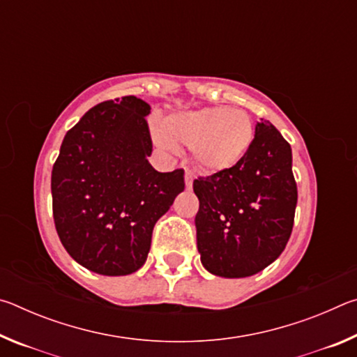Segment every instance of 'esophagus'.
<instances>
[{
    "label": "esophagus",
    "instance_id": "esophagus-1",
    "mask_svg": "<svg viewBox=\"0 0 357 357\" xmlns=\"http://www.w3.org/2000/svg\"><path fill=\"white\" fill-rule=\"evenodd\" d=\"M184 179H185V187L187 189H192V184H193V174L190 172H185L184 174Z\"/></svg>",
    "mask_w": 357,
    "mask_h": 357
}]
</instances>
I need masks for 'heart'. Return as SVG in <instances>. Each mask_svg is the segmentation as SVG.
Listing matches in <instances>:
<instances>
[{"label": "heart", "mask_w": 357, "mask_h": 357, "mask_svg": "<svg viewBox=\"0 0 357 357\" xmlns=\"http://www.w3.org/2000/svg\"><path fill=\"white\" fill-rule=\"evenodd\" d=\"M164 130L154 129L157 146L174 149V144L192 149L193 162L202 172L220 174L243 162L255 137L249 114L239 108L204 107L170 114Z\"/></svg>", "instance_id": "heart-1"}]
</instances>
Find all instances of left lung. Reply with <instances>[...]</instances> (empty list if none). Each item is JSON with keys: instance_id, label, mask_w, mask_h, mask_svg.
Segmentation results:
<instances>
[{"instance_id": "8db88e82", "label": "left lung", "mask_w": 357, "mask_h": 357, "mask_svg": "<svg viewBox=\"0 0 357 357\" xmlns=\"http://www.w3.org/2000/svg\"><path fill=\"white\" fill-rule=\"evenodd\" d=\"M291 164V146L269 121L261 119L238 167L193 181L200 200L197 247L208 273L243 279L280 257L298 203Z\"/></svg>"}]
</instances>
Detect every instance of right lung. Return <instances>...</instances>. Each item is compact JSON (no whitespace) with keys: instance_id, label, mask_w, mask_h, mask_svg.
<instances>
[{"instance_id":"1","label":"right lung","mask_w":357,"mask_h":357,"mask_svg":"<svg viewBox=\"0 0 357 357\" xmlns=\"http://www.w3.org/2000/svg\"><path fill=\"white\" fill-rule=\"evenodd\" d=\"M149 104L135 96L93 107L66 134L53 165L58 236L96 274L140 269L155 222L184 190V170L160 173L149 164Z\"/></svg>"}]
</instances>
